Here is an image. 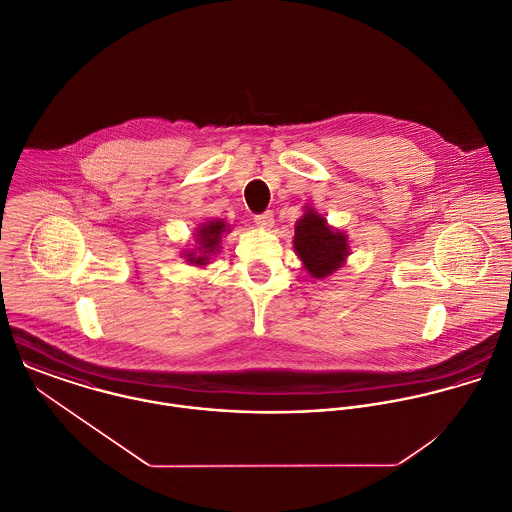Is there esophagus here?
I'll use <instances>...</instances> for the list:
<instances>
[{
    "label": "esophagus",
    "mask_w": 512,
    "mask_h": 512,
    "mask_svg": "<svg viewBox=\"0 0 512 512\" xmlns=\"http://www.w3.org/2000/svg\"><path fill=\"white\" fill-rule=\"evenodd\" d=\"M254 222H256L260 228L270 230V228L274 226V215H272L270 211H266V213H262V215H256V217H254Z\"/></svg>",
    "instance_id": "esophagus-1"
}]
</instances>
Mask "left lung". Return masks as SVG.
Wrapping results in <instances>:
<instances>
[{"label": "left lung", "instance_id": "8db88e82", "mask_svg": "<svg viewBox=\"0 0 512 512\" xmlns=\"http://www.w3.org/2000/svg\"><path fill=\"white\" fill-rule=\"evenodd\" d=\"M293 250L313 280H325L345 266L351 244L347 232L331 226L321 213L305 205L301 219L295 222Z\"/></svg>", "mask_w": 512, "mask_h": 512}]
</instances>
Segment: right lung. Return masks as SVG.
<instances>
[{
  "label": "right lung",
  "instance_id": "obj_1",
  "mask_svg": "<svg viewBox=\"0 0 512 512\" xmlns=\"http://www.w3.org/2000/svg\"><path fill=\"white\" fill-rule=\"evenodd\" d=\"M230 232V224L224 219H211L201 222L195 228V244L191 248H185L181 256L189 266L205 268L211 264V260L220 252L222 236Z\"/></svg>",
  "mask_w": 512,
  "mask_h": 512
}]
</instances>
